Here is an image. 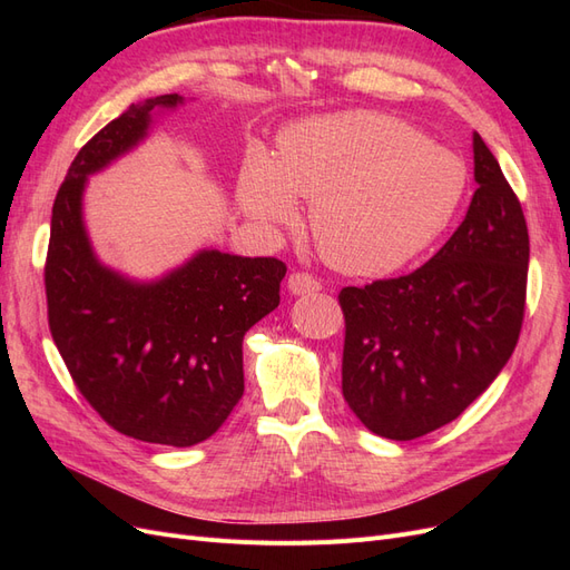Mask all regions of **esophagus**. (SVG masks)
Instances as JSON below:
<instances>
[{
	"mask_svg": "<svg viewBox=\"0 0 570 570\" xmlns=\"http://www.w3.org/2000/svg\"><path fill=\"white\" fill-rule=\"evenodd\" d=\"M287 289L292 295H312V292L321 289V283L314 278V275L308 273H292L287 278Z\"/></svg>",
	"mask_w": 570,
	"mask_h": 570,
	"instance_id": "obj_1",
	"label": "esophagus"
}]
</instances>
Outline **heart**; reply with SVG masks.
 <instances>
[{
  "instance_id": "1",
  "label": "heart",
  "mask_w": 570,
  "mask_h": 570,
  "mask_svg": "<svg viewBox=\"0 0 570 570\" xmlns=\"http://www.w3.org/2000/svg\"><path fill=\"white\" fill-rule=\"evenodd\" d=\"M469 187L456 151L402 120L342 111L289 126L278 151H252L237 174L243 214L275 235L312 199L308 233L323 258L350 275L409 264L450 226Z\"/></svg>"
}]
</instances>
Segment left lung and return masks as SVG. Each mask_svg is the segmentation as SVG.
I'll return each instance as SVG.
<instances>
[{
    "label": "left lung",
    "mask_w": 570,
    "mask_h": 570,
    "mask_svg": "<svg viewBox=\"0 0 570 570\" xmlns=\"http://www.w3.org/2000/svg\"><path fill=\"white\" fill-rule=\"evenodd\" d=\"M469 212L402 278L344 287L342 394L371 433L416 440L452 423L507 366L525 312L530 243L519 199L473 132Z\"/></svg>",
    "instance_id": "left-lung-1"
}]
</instances>
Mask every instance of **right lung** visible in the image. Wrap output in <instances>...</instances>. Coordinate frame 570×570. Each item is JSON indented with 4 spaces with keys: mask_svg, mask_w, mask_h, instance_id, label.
Listing matches in <instances>:
<instances>
[{
    "mask_svg": "<svg viewBox=\"0 0 570 570\" xmlns=\"http://www.w3.org/2000/svg\"><path fill=\"white\" fill-rule=\"evenodd\" d=\"M180 95L130 105L85 145L51 209L45 266L49 331L78 390L128 438L193 446L226 423L245 392L243 340L281 304L285 264L197 249L140 281L105 264L85 226L90 176L140 147Z\"/></svg>",
    "mask_w": 570,
    "mask_h": 570,
    "instance_id": "obj_1",
    "label": "right lung"
}]
</instances>
